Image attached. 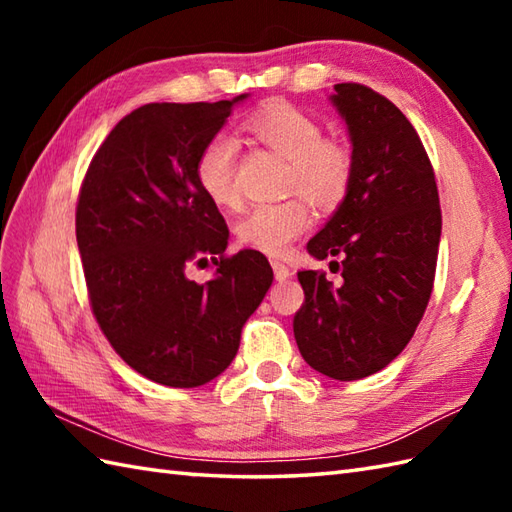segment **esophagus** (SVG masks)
Wrapping results in <instances>:
<instances>
[{"label":"esophagus","instance_id":"esophagus-1","mask_svg":"<svg viewBox=\"0 0 512 512\" xmlns=\"http://www.w3.org/2000/svg\"><path fill=\"white\" fill-rule=\"evenodd\" d=\"M273 273H275L277 281H284V279H288L292 275L290 268L286 264H281V262H273Z\"/></svg>","mask_w":512,"mask_h":512}]
</instances>
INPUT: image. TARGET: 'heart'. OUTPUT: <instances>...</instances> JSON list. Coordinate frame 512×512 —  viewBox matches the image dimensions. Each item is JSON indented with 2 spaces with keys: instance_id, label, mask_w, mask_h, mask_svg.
<instances>
[{
  "instance_id": "heart-1",
  "label": "heart",
  "mask_w": 512,
  "mask_h": 512,
  "mask_svg": "<svg viewBox=\"0 0 512 512\" xmlns=\"http://www.w3.org/2000/svg\"><path fill=\"white\" fill-rule=\"evenodd\" d=\"M259 143L288 160L286 187L301 193L321 209L339 204L352 182V156L336 140H323V129L306 112L286 103L266 105L246 121ZM237 145L231 136L217 134L200 151L195 178L202 193L222 209H235ZM312 226L308 204L292 198L275 204H257L235 224L237 242L264 255H284L299 235Z\"/></svg>"
}]
</instances>
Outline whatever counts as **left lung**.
<instances>
[{
  "label": "left lung",
  "instance_id": "obj_1",
  "mask_svg": "<svg viewBox=\"0 0 512 512\" xmlns=\"http://www.w3.org/2000/svg\"><path fill=\"white\" fill-rule=\"evenodd\" d=\"M352 143V182L308 253L341 270L334 286L301 270L306 292L292 328L312 369L358 380L387 367L411 341L433 290L442 213L420 136L398 107L361 83L330 96Z\"/></svg>",
  "mask_w": 512,
  "mask_h": 512
}]
</instances>
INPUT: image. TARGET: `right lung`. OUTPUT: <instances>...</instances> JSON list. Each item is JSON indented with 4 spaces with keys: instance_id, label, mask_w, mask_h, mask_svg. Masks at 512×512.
Instances as JSON below:
<instances>
[{
    "instance_id": "obj_1",
    "label": "right lung",
    "mask_w": 512,
    "mask_h": 512,
    "mask_svg": "<svg viewBox=\"0 0 512 512\" xmlns=\"http://www.w3.org/2000/svg\"><path fill=\"white\" fill-rule=\"evenodd\" d=\"M246 96L138 107L105 138L81 184L76 244L94 317L129 367L167 387L220 376L273 284L257 250L224 255L226 222L195 178L202 147ZM209 258V282L186 277Z\"/></svg>"
}]
</instances>
